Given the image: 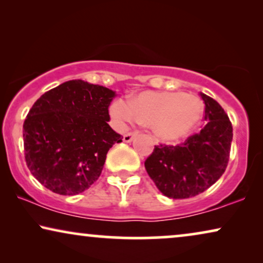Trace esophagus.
I'll return each mask as SVG.
<instances>
[{
  "label": "esophagus",
  "instance_id": "obj_1",
  "mask_svg": "<svg viewBox=\"0 0 263 263\" xmlns=\"http://www.w3.org/2000/svg\"><path fill=\"white\" fill-rule=\"evenodd\" d=\"M135 138V133H127V134L123 135V141L124 142H130L133 139Z\"/></svg>",
  "mask_w": 263,
  "mask_h": 263
}]
</instances>
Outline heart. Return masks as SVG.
Wrapping results in <instances>:
<instances>
[{
  "label": "heart",
  "instance_id": "b5f03b06",
  "mask_svg": "<svg viewBox=\"0 0 263 263\" xmlns=\"http://www.w3.org/2000/svg\"><path fill=\"white\" fill-rule=\"evenodd\" d=\"M111 117L121 127L138 122L152 127L158 139L176 142L188 136L203 116V103L182 92L146 91L130 103L116 100L110 106Z\"/></svg>",
  "mask_w": 263,
  "mask_h": 263
}]
</instances>
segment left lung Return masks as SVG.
<instances>
[{"label": "left lung", "mask_w": 263, "mask_h": 263, "mask_svg": "<svg viewBox=\"0 0 263 263\" xmlns=\"http://www.w3.org/2000/svg\"><path fill=\"white\" fill-rule=\"evenodd\" d=\"M206 124L177 146H154L145 161L147 174L170 199H188L214 184L228 166L232 124L217 100L200 93Z\"/></svg>", "instance_id": "8db88e82"}]
</instances>
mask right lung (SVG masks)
Instances as JSON below:
<instances>
[{
  "label": "right lung",
  "instance_id": "right-lung-1",
  "mask_svg": "<svg viewBox=\"0 0 263 263\" xmlns=\"http://www.w3.org/2000/svg\"><path fill=\"white\" fill-rule=\"evenodd\" d=\"M114 98L109 88L70 80L33 104L24 122V149L41 184L71 196L99 178L109 149L123 139L107 124Z\"/></svg>",
  "mask_w": 263,
  "mask_h": 263
}]
</instances>
